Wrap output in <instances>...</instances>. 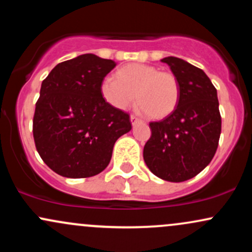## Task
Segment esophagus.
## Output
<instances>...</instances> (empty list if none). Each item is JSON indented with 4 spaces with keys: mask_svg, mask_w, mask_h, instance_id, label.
Segmentation results:
<instances>
[{
    "mask_svg": "<svg viewBox=\"0 0 252 252\" xmlns=\"http://www.w3.org/2000/svg\"><path fill=\"white\" fill-rule=\"evenodd\" d=\"M130 122H131L132 126H136V124L142 122V120H140L138 117H136V116H134V115H131V116H130Z\"/></svg>",
    "mask_w": 252,
    "mask_h": 252,
    "instance_id": "34e87169",
    "label": "esophagus"
}]
</instances>
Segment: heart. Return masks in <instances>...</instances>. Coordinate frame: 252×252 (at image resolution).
Returning a JSON list of instances; mask_svg holds the SVG:
<instances>
[{"mask_svg": "<svg viewBox=\"0 0 252 252\" xmlns=\"http://www.w3.org/2000/svg\"><path fill=\"white\" fill-rule=\"evenodd\" d=\"M102 96L114 108L128 109L135 98L148 118L162 120L176 109L180 86L170 72L146 63H129L117 72V78L106 77L100 86Z\"/></svg>", "mask_w": 252, "mask_h": 252, "instance_id": "1", "label": "heart"}]
</instances>
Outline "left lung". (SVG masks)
<instances>
[{
	"mask_svg": "<svg viewBox=\"0 0 252 252\" xmlns=\"http://www.w3.org/2000/svg\"><path fill=\"white\" fill-rule=\"evenodd\" d=\"M161 62L178 79L180 98L169 116L149 123L152 136L144 146L143 158L158 178L182 182L199 174L216 154L221 131L218 96L200 68L176 57Z\"/></svg>",
	"mask_w": 252,
	"mask_h": 252,
	"instance_id": "obj_1",
	"label": "left lung"
}]
</instances>
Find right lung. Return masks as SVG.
I'll return each instance as SVG.
<instances>
[{
    "label": "right lung",
    "instance_id": "right-lung-1",
    "mask_svg": "<svg viewBox=\"0 0 252 252\" xmlns=\"http://www.w3.org/2000/svg\"><path fill=\"white\" fill-rule=\"evenodd\" d=\"M117 63L88 53L58 63L43 80L33 136L43 162L65 178L99 174L115 142L131 130L129 115L102 96V82Z\"/></svg>",
    "mask_w": 252,
    "mask_h": 252
}]
</instances>
